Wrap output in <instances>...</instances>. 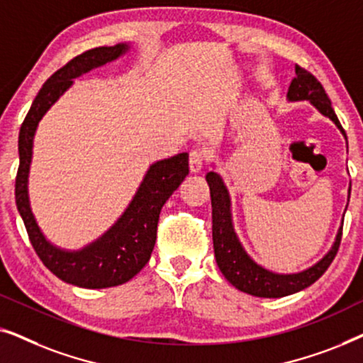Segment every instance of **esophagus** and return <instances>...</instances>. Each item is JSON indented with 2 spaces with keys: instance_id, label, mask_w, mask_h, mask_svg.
<instances>
[{
  "instance_id": "1",
  "label": "esophagus",
  "mask_w": 363,
  "mask_h": 363,
  "mask_svg": "<svg viewBox=\"0 0 363 363\" xmlns=\"http://www.w3.org/2000/svg\"><path fill=\"white\" fill-rule=\"evenodd\" d=\"M188 162H190V170L193 173L201 172L203 163H205V152L195 148V150L190 152V158H188Z\"/></svg>"
}]
</instances>
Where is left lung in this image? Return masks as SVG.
<instances>
[{"label": "left lung", "mask_w": 363, "mask_h": 363, "mask_svg": "<svg viewBox=\"0 0 363 363\" xmlns=\"http://www.w3.org/2000/svg\"><path fill=\"white\" fill-rule=\"evenodd\" d=\"M287 99L292 102L309 101L315 106L317 111L329 117L340 132L345 135L339 118H337L334 108H332L330 99L325 94V89L312 76L309 71L296 66V77L292 79ZM206 182L210 185L211 193V208H213V247H215L216 264L223 272V276L231 282L236 289L256 297H284L294 292H299L319 279L327 271L330 262L339 251L342 240V228L337 233L335 242L332 250L322 257V259L309 269L297 272V274H276L256 264L242 250L240 240H238L235 228L231 220V203L230 195L223 183L221 177L215 172L206 173Z\"/></svg>", "instance_id": "obj_1"}]
</instances>
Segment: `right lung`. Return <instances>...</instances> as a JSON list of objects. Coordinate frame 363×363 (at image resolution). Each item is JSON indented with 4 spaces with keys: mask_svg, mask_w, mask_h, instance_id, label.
Returning <instances> with one entry per match:
<instances>
[{
    "mask_svg": "<svg viewBox=\"0 0 363 363\" xmlns=\"http://www.w3.org/2000/svg\"><path fill=\"white\" fill-rule=\"evenodd\" d=\"M127 49L128 44L94 48L71 59L44 82L19 130V167L14 196L29 241L39 259L52 274L64 282L87 289L121 286L142 271L155 246L162 206L188 175V153H178L153 163L125 213L106 235L81 251H64L52 246L34 220L28 198V175L33 157V138L39 121L72 86V79L113 61Z\"/></svg>",
    "mask_w": 363,
    "mask_h": 363,
    "instance_id": "obj_1",
    "label": "right lung"
}]
</instances>
